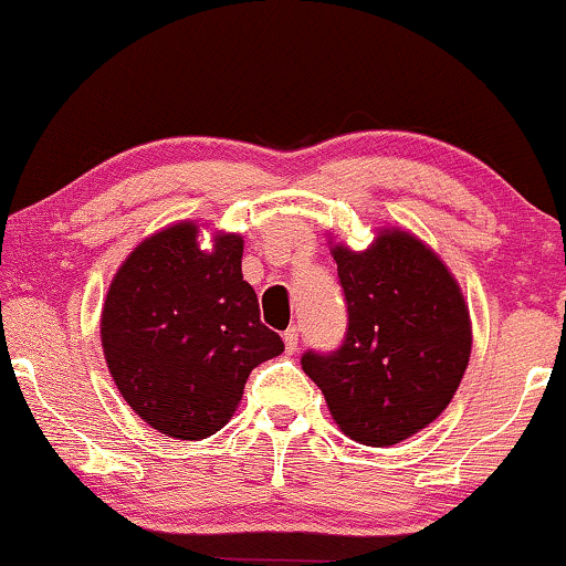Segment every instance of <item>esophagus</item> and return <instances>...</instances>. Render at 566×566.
Here are the masks:
<instances>
[{
    "label": "esophagus",
    "mask_w": 566,
    "mask_h": 566,
    "mask_svg": "<svg viewBox=\"0 0 566 566\" xmlns=\"http://www.w3.org/2000/svg\"><path fill=\"white\" fill-rule=\"evenodd\" d=\"M297 339H301V329H297V326H290V329L284 332V345H287V353L297 350Z\"/></svg>",
    "instance_id": "1"
}]
</instances>
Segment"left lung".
<instances>
[{"instance_id": "left-lung-1", "label": "left lung", "mask_w": 566, "mask_h": 566, "mask_svg": "<svg viewBox=\"0 0 566 566\" xmlns=\"http://www.w3.org/2000/svg\"><path fill=\"white\" fill-rule=\"evenodd\" d=\"M348 332L332 353L301 358L350 440L385 448L446 411L472 353L469 308L446 263L400 229L369 250L335 244Z\"/></svg>"}]
</instances>
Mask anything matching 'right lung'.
<instances>
[{
  "label": "right lung",
  "instance_id": "right-lung-1",
  "mask_svg": "<svg viewBox=\"0 0 566 566\" xmlns=\"http://www.w3.org/2000/svg\"><path fill=\"white\" fill-rule=\"evenodd\" d=\"M181 221L136 244L107 290L102 350L128 406L176 440L221 430L250 371L284 350L242 279V237L200 250Z\"/></svg>",
  "mask_w": 566,
  "mask_h": 566
}]
</instances>
